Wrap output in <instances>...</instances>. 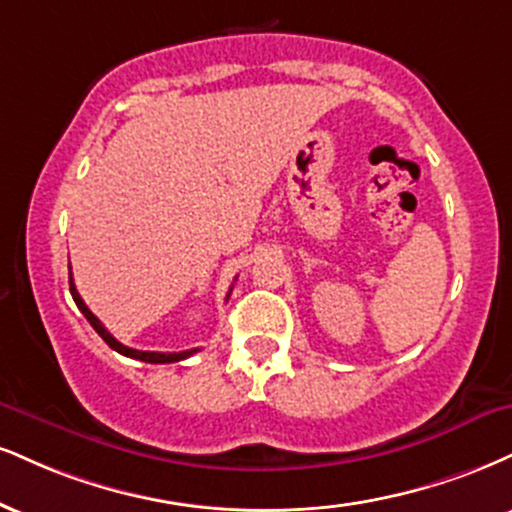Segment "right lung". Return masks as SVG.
I'll use <instances>...</instances> for the list:
<instances>
[{"mask_svg": "<svg viewBox=\"0 0 512 512\" xmlns=\"http://www.w3.org/2000/svg\"><path fill=\"white\" fill-rule=\"evenodd\" d=\"M69 286H71V295H73V300H76L78 310L83 312L85 319H88V322L92 324V329H95L97 334L102 336V341L107 343L109 348H114L116 353H121V355H126V357H133V360L152 362V365H166V362H178V360H186V357H190V355H193V353H197V348H193V350H181V353H150V350H135V348H128V346H123V343L116 341V338H114L112 334H109L107 329H104V324L100 322V319H97V317L92 315V312L88 310V305L83 303V298H80L78 291H76V283H73V276H71V274H69Z\"/></svg>", "mask_w": 512, "mask_h": 512, "instance_id": "1", "label": "right lung"}]
</instances>
